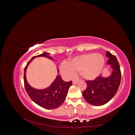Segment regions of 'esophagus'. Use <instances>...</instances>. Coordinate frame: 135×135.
<instances>
[{
	"label": "esophagus",
	"mask_w": 135,
	"mask_h": 135,
	"mask_svg": "<svg viewBox=\"0 0 135 135\" xmlns=\"http://www.w3.org/2000/svg\"><path fill=\"white\" fill-rule=\"evenodd\" d=\"M78 81H78V80H77V79H75V80H73V84H76L78 83Z\"/></svg>",
	"instance_id": "obj_1"
}]
</instances>
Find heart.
<instances>
[{"label":"heart","mask_w":135,"mask_h":135,"mask_svg":"<svg viewBox=\"0 0 135 135\" xmlns=\"http://www.w3.org/2000/svg\"><path fill=\"white\" fill-rule=\"evenodd\" d=\"M104 66L105 59L102 54L88 53L75 57L68 63H62L60 70L67 78H72L80 72L84 78L92 80L100 75Z\"/></svg>","instance_id":"heart-1"}]
</instances>
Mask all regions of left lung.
<instances>
[{
  "label": "left lung",
  "instance_id": "1",
  "mask_svg": "<svg viewBox=\"0 0 135 135\" xmlns=\"http://www.w3.org/2000/svg\"><path fill=\"white\" fill-rule=\"evenodd\" d=\"M106 55L107 64L112 69L111 74L106 78L101 75L94 80L86 81L87 87L83 92L86 101L95 106H101L109 102L117 94L120 83L121 72L117 57L109 51H107Z\"/></svg>",
  "mask_w": 135,
  "mask_h": 135
}]
</instances>
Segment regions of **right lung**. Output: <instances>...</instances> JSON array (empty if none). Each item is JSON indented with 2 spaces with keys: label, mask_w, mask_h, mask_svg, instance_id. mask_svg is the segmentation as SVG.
<instances>
[{
  "label": "right lung",
  "mask_w": 135,
  "mask_h": 135,
  "mask_svg": "<svg viewBox=\"0 0 135 135\" xmlns=\"http://www.w3.org/2000/svg\"><path fill=\"white\" fill-rule=\"evenodd\" d=\"M49 54L48 52H44L43 54L33 57L30 60L24 70V83L26 92L33 102L46 109H52L59 107L64 102L68 89L72 85V81L65 82L60 75H57L50 86L43 89H37L29 85L26 78V70L31 61L37 57H45L52 60V58L49 56ZM57 70L58 72H59V70Z\"/></svg>",
  "instance_id": "obj_1"
}]
</instances>
